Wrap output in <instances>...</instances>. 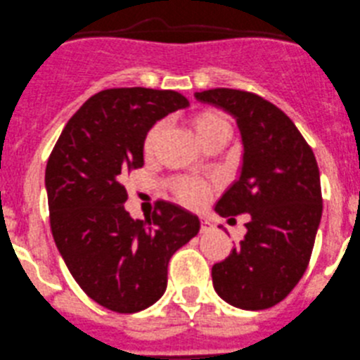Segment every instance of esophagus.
<instances>
[{"instance_id": "obj_1", "label": "esophagus", "mask_w": 360, "mask_h": 360, "mask_svg": "<svg viewBox=\"0 0 360 360\" xmlns=\"http://www.w3.org/2000/svg\"><path fill=\"white\" fill-rule=\"evenodd\" d=\"M212 228H214V224H212V222L208 221V219L201 217V226H200L201 233H208V231H210Z\"/></svg>"}]
</instances>
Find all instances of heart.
<instances>
[{"instance_id":"obj_1","label":"heart","mask_w":360,"mask_h":360,"mask_svg":"<svg viewBox=\"0 0 360 360\" xmlns=\"http://www.w3.org/2000/svg\"><path fill=\"white\" fill-rule=\"evenodd\" d=\"M191 127H193V132L200 145H205L215 138H229V134H231V123H229L228 116L217 109L200 111L191 122ZM162 132V123H155L153 127H150V131L145 136V141H143V152L146 157L153 155ZM212 187L214 186L210 182L198 180V178H178L173 182V193L182 203L198 208L207 201L208 194L212 193Z\"/></svg>"}]
</instances>
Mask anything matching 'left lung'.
<instances>
[{
  "mask_svg": "<svg viewBox=\"0 0 360 360\" xmlns=\"http://www.w3.org/2000/svg\"><path fill=\"white\" fill-rule=\"evenodd\" d=\"M194 97L233 116L244 145L240 174L215 212L251 217L240 244L212 266V283L231 306L266 309L295 288L313 252L321 219L316 159L295 123L259 95L214 88Z\"/></svg>",
  "mask_w": 360,
  "mask_h": 360,
  "instance_id": "left-lung-1",
  "label": "left lung"
}]
</instances>
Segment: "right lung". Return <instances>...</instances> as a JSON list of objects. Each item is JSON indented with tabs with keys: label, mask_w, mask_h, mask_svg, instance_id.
I'll list each match as a JSON object with an SVG mask.
<instances>
[{
	"label": "right lung",
	"mask_w": 360,
	"mask_h": 360,
	"mask_svg": "<svg viewBox=\"0 0 360 360\" xmlns=\"http://www.w3.org/2000/svg\"><path fill=\"white\" fill-rule=\"evenodd\" d=\"M189 105L182 94L111 88L88 98L58 138L46 167L51 231L72 277L115 313H138L167 286V263L200 231L186 208L157 201L145 221L125 210L122 180L138 169L157 120Z\"/></svg>",
	"instance_id": "1"
}]
</instances>
